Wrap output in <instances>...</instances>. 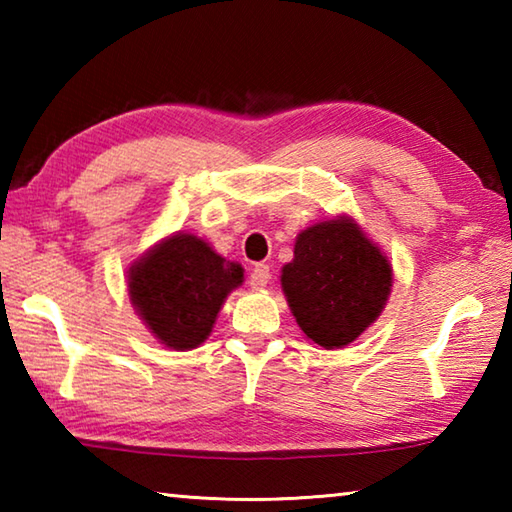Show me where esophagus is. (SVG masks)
<instances>
[{"mask_svg":"<svg viewBox=\"0 0 512 512\" xmlns=\"http://www.w3.org/2000/svg\"><path fill=\"white\" fill-rule=\"evenodd\" d=\"M268 280H271V271H268L266 264H255L253 271L248 275V284L253 289H264Z\"/></svg>","mask_w":512,"mask_h":512,"instance_id":"1","label":"esophagus"}]
</instances>
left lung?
I'll list each match as a JSON object with an SVG mask.
<instances>
[{
  "mask_svg": "<svg viewBox=\"0 0 512 512\" xmlns=\"http://www.w3.org/2000/svg\"><path fill=\"white\" fill-rule=\"evenodd\" d=\"M381 250L350 219L323 221L300 232L282 289L298 325L327 350L343 348L375 320L393 287Z\"/></svg>",
  "mask_w": 512,
  "mask_h": 512,
  "instance_id": "obj_1",
  "label": "left lung"
}]
</instances>
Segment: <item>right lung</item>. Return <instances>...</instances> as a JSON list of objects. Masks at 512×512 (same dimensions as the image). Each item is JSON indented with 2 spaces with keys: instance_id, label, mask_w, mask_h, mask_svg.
<instances>
[{
  "instance_id": "add662e5",
  "label": "right lung",
  "mask_w": 512,
  "mask_h": 512,
  "mask_svg": "<svg viewBox=\"0 0 512 512\" xmlns=\"http://www.w3.org/2000/svg\"><path fill=\"white\" fill-rule=\"evenodd\" d=\"M241 282L244 268L225 262L203 239L173 235L131 268L128 291L164 345L192 350L210 336L225 296Z\"/></svg>"
}]
</instances>
